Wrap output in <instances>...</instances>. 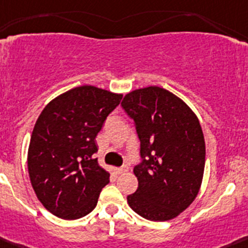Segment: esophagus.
<instances>
[{"label":"esophagus","mask_w":248,"mask_h":248,"mask_svg":"<svg viewBox=\"0 0 248 248\" xmlns=\"http://www.w3.org/2000/svg\"><path fill=\"white\" fill-rule=\"evenodd\" d=\"M129 170V168L126 167V166H123V167H116L114 168V172L117 173V174H123V173L127 172Z\"/></svg>","instance_id":"1"}]
</instances>
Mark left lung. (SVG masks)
Returning <instances> with one entry per match:
<instances>
[{"label":"left lung","mask_w":248,"mask_h":248,"mask_svg":"<svg viewBox=\"0 0 248 248\" xmlns=\"http://www.w3.org/2000/svg\"><path fill=\"white\" fill-rule=\"evenodd\" d=\"M122 106L134 119L141 141V165L135 166L136 192L130 208L149 221L180 215L197 197L205 166V141L195 112L161 87L135 89Z\"/></svg>","instance_id":"obj_1"}]
</instances>
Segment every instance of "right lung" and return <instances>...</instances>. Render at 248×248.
Wrapping results in <instances>:
<instances>
[{
  "mask_svg": "<svg viewBox=\"0 0 248 248\" xmlns=\"http://www.w3.org/2000/svg\"><path fill=\"white\" fill-rule=\"evenodd\" d=\"M123 94L80 86L50 101L35 122L27 166L37 198L57 217L78 219L98 203L109 173L93 159L95 137Z\"/></svg>",
  "mask_w": 248,
  "mask_h": 248,
  "instance_id": "add662e5",
  "label": "right lung"
}]
</instances>
